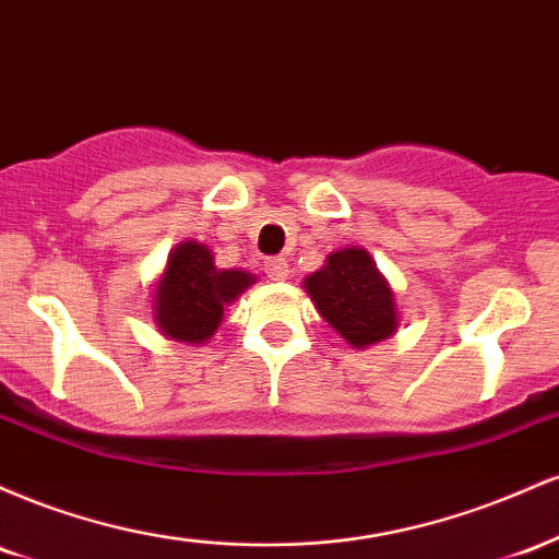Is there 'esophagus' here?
Wrapping results in <instances>:
<instances>
[{"instance_id": "34e87169", "label": "esophagus", "mask_w": 559, "mask_h": 559, "mask_svg": "<svg viewBox=\"0 0 559 559\" xmlns=\"http://www.w3.org/2000/svg\"><path fill=\"white\" fill-rule=\"evenodd\" d=\"M265 273L271 281H286L288 278V262L284 258L265 260Z\"/></svg>"}]
</instances>
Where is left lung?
Here are the masks:
<instances>
[{"label":"left lung","instance_id":"obj_1","mask_svg":"<svg viewBox=\"0 0 559 559\" xmlns=\"http://www.w3.org/2000/svg\"><path fill=\"white\" fill-rule=\"evenodd\" d=\"M301 286L320 318L355 349H368L400 329L394 288L378 271L368 249H336L320 271L301 281Z\"/></svg>","mask_w":559,"mask_h":559}]
</instances>
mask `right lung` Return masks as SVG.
<instances>
[{
    "label": "right lung",
    "instance_id": "1",
    "mask_svg": "<svg viewBox=\"0 0 559 559\" xmlns=\"http://www.w3.org/2000/svg\"><path fill=\"white\" fill-rule=\"evenodd\" d=\"M254 281V273L217 267L207 243L191 239L176 243L152 294L155 329L173 342L207 344L221 329L223 310Z\"/></svg>",
    "mask_w": 559,
    "mask_h": 559
}]
</instances>
